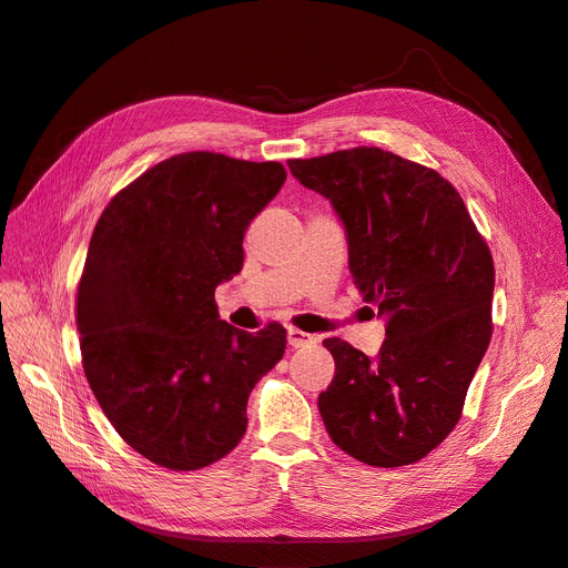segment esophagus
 <instances>
[{
	"instance_id": "esophagus-1",
	"label": "esophagus",
	"mask_w": 568,
	"mask_h": 568,
	"mask_svg": "<svg viewBox=\"0 0 568 568\" xmlns=\"http://www.w3.org/2000/svg\"><path fill=\"white\" fill-rule=\"evenodd\" d=\"M286 336H288V346L291 348H305V346H311V343L315 341L313 334L301 332V329H296V326H291Z\"/></svg>"
}]
</instances>
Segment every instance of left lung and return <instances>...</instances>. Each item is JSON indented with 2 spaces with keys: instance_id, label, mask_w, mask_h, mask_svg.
Returning <instances> with one entry per match:
<instances>
[{
  "instance_id": "obj_1",
  "label": "left lung",
  "mask_w": 568,
  "mask_h": 568,
  "mask_svg": "<svg viewBox=\"0 0 568 568\" xmlns=\"http://www.w3.org/2000/svg\"><path fill=\"white\" fill-rule=\"evenodd\" d=\"M346 227L365 303L386 317L367 357L324 338L336 374L317 407L332 440L372 467H403L440 445L493 334V255L457 189L436 170L376 146L288 161Z\"/></svg>"
}]
</instances>
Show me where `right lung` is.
Instances as JSON below:
<instances>
[{
  "instance_id": "obj_1",
  "label": "right lung",
  "mask_w": 568,
  "mask_h": 568,
  "mask_svg": "<svg viewBox=\"0 0 568 568\" xmlns=\"http://www.w3.org/2000/svg\"><path fill=\"white\" fill-rule=\"evenodd\" d=\"M282 163L189 151L118 192L90 239L75 322L90 388L130 448L194 471L246 434L253 386L286 329L222 322L217 284L244 267V232L277 196Z\"/></svg>"
}]
</instances>
